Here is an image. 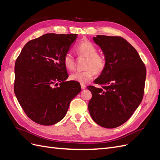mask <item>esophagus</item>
Wrapping results in <instances>:
<instances>
[{
    "instance_id": "obj_1",
    "label": "esophagus",
    "mask_w": 160,
    "mask_h": 160,
    "mask_svg": "<svg viewBox=\"0 0 160 160\" xmlns=\"http://www.w3.org/2000/svg\"><path fill=\"white\" fill-rule=\"evenodd\" d=\"M81 89H85L86 88V86L85 85H83V84H81Z\"/></svg>"
}]
</instances>
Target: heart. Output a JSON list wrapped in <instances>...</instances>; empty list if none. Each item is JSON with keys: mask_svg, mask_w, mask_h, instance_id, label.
Here are the masks:
<instances>
[{"mask_svg": "<svg viewBox=\"0 0 160 160\" xmlns=\"http://www.w3.org/2000/svg\"><path fill=\"white\" fill-rule=\"evenodd\" d=\"M79 57L87 58L83 71H76L70 75V79L81 84H85L93 79L96 73L103 71L106 65L104 55L98 53V48L89 41H84L77 45L75 49ZM63 64L69 71H72L75 67V61L71 53L67 52L63 57Z\"/></svg>", "mask_w": 160, "mask_h": 160, "instance_id": "1", "label": "heart"}]
</instances>
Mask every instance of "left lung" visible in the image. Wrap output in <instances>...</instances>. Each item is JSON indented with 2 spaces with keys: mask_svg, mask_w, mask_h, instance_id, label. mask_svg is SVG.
Listing matches in <instances>:
<instances>
[{
  "mask_svg": "<svg viewBox=\"0 0 160 160\" xmlns=\"http://www.w3.org/2000/svg\"><path fill=\"white\" fill-rule=\"evenodd\" d=\"M94 42L106 59L103 71L88 86L92 98L88 109L91 117L100 126L115 128L132 117L141 103L146 69L135 48L120 37L97 35Z\"/></svg>",
  "mask_w": 160,
  "mask_h": 160,
  "instance_id": "8db88e82",
  "label": "left lung"
}]
</instances>
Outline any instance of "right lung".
<instances>
[{
    "instance_id": "1",
    "label": "right lung",
    "mask_w": 160,
    "mask_h": 160,
    "mask_svg": "<svg viewBox=\"0 0 160 160\" xmlns=\"http://www.w3.org/2000/svg\"><path fill=\"white\" fill-rule=\"evenodd\" d=\"M77 37V34H45L28 41L16 60L14 94L27 115L37 123L60 122L71 100L80 93L79 83L66 81L69 76L63 64L64 55Z\"/></svg>"
}]
</instances>
